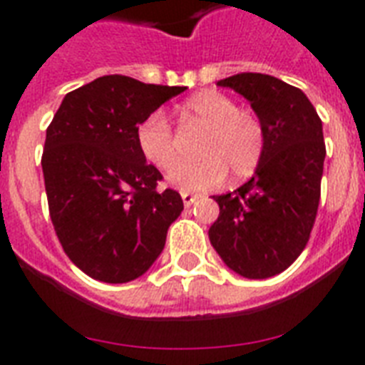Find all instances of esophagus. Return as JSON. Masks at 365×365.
I'll use <instances>...</instances> for the list:
<instances>
[{"label":"esophagus","mask_w":365,"mask_h":365,"mask_svg":"<svg viewBox=\"0 0 365 365\" xmlns=\"http://www.w3.org/2000/svg\"><path fill=\"white\" fill-rule=\"evenodd\" d=\"M197 199H199L197 195L187 193V191H182V200H183V205H185V206H191Z\"/></svg>","instance_id":"34e87169"}]
</instances>
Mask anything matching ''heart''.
Wrapping results in <instances>:
<instances>
[{
	"label": "heart",
	"mask_w": 365,
	"mask_h": 365,
	"mask_svg": "<svg viewBox=\"0 0 365 365\" xmlns=\"http://www.w3.org/2000/svg\"><path fill=\"white\" fill-rule=\"evenodd\" d=\"M185 119L206 128L197 145L200 159L180 165L168 174V182L182 191H208L227 178L252 176L265 151V130L254 111L217 91H206L183 108ZM136 142L149 165L168 172L182 159L176 132L163 111H153L138 125Z\"/></svg>",
	"instance_id": "obj_1"
}]
</instances>
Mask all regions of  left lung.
I'll return each instance as SVG.
<instances>
[{
	"label": "left lung",
	"mask_w": 365,
	"mask_h": 365,
	"mask_svg": "<svg viewBox=\"0 0 365 365\" xmlns=\"http://www.w3.org/2000/svg\"><path fill=\"white\" fill-rule=\"evenodd\" d=\"M217 85L248 100L265 130V151L248 182L214 197L220 216L208 237L240 277H274L299 257L317 220L326 159L322 121L299 88L277 77L248 71Z\"/></svg>",
	"instance_id": "1"
}]
</instances>
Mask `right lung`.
<instances>
[{
	"label": "right lung",
	"instance_id": "1",
	"mask_svg": "<svg viewBox=\"0 0 365 365\" xmlns=\"http://www.w3.org/2000/svg\"><path fill=\"white\" fill-rule=\"evenodd\" d=\"M185 87L104 76L64 96L47 128L41 166L48 214L66 255L94 280L130 282L153 265L183 210L148 165L138 125Z\"/></svg>",
	"mask_w": 365,
	"mask_h": 365
}]
</instances>
